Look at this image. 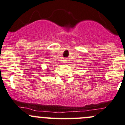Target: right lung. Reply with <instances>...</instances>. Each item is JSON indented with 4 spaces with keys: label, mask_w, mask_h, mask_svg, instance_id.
<instances>
[{
    "label": "right lung",
    "mask_w": 125,
    "mask_h": 125,
    "mask_svg": "<svg viewBox=\"0 0 125 125\" xmlns=\"http://www.w3.org/2000/svg\"><path fill=\"white\" fill-rule=\"evenodd\" d=\"M47 71H49V70H47Z\"/></svg>",
    "instance_id": "obj_1"
}]
</instances>
